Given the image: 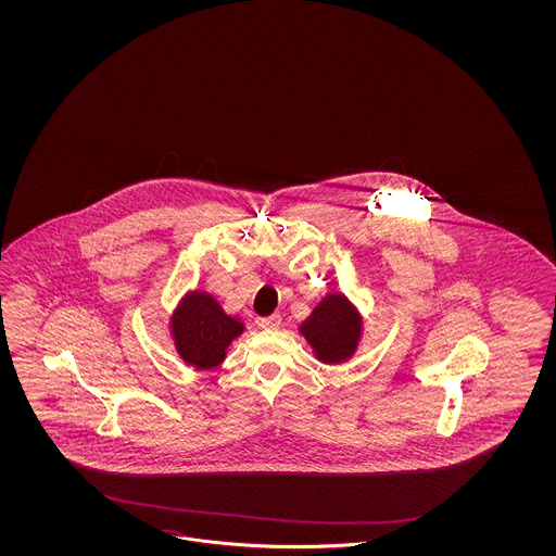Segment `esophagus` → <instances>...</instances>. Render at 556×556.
I'll list each match as a JSON object with an SVG mask.
<instances>
[{
	"instance_id": "esophagus-1",
	"label": "esophagus",
	"mask_w": 556,
	"mask_h": 556,
	"mask_svg": "<svg viewBox=\"0 0 556 556\" xmlns=\"http://www.w3.org/2000/svg\"><path fill=\"white\" fill-rule=\"evenodd\" d=\"M258 326H261V328H265V330L279 328V326H281V314H273V316H267V318H261V320H258Z\"/></svg>"
}]
</instances>
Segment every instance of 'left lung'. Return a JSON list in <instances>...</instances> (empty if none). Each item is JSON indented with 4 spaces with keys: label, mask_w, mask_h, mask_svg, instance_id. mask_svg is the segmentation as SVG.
Instances as JSON below:
<instances>
[{
    "label": "left lung",
    "mask_w": 556,
    "mask_h": 556,
    "mask_svg": "<svg viewBox=\"0 0 556 556\" xmlns=\"http://www.w3.org/2000/svg\"><path fill=\"white\" fill-rule=\"evenodd\" d=\"M300 330L321 363H342L358 344L361 318L344 295L332 293L321 300Z\"/></svg>",
    "instance_id": "left-lung-1"
}]
</instances>
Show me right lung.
<instances>
[{"label":"right lung","instance_id":"1","mask_svg":"<svg viewBox=\"0 0 556 556\" xmlns=\"http://www.w3.org/2000/svg\"><path fill=\"white\" fill-rule=\"evenodd\" d=\"M170 328L177 351L198 369L218 367L228 344L244 330L242 321L226 316L212 295L200 291L189 293L181 302Z\"/></svg>","mask_w":556,"mask_h":556}]
</instances>
